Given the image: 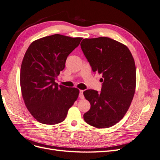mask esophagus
<instances>
[{
  "label": "esophagus",
  "instance_id": "34e87169",
  "mask_svg": "<svg viewBox=\"0 0 160 160\" xmlns=\"http://www.w3.org/2000/svg\"><path fill=\"white\" fill-rule=\"evenodd\" d=\"M79 97L81 99H84V95H83V91H79Z\"/></svg>",
  "mask_w": 160,
  "mask_h": 160
}]
</instances>
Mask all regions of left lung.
Returning a JSON list of instances; mask_svg holds the SVG:
<instances>
[{
    "mask_svg": "<svg viewBox=\"0 0 160 160\" xmlns=\"http://www.w3.org/2000/svg\"><path fill=\"white\" fill-rule=\"evenodd\" d=\"M81 48L93 72L102 75L101 92H83L91 108L84 120L97 128H108L122 119L131 104L136 88V67L125 44L108 37L84 39Z\"/></svg>",
    "mask_w": 160,
    "mask_h": 160,
    "instance_id": "8db88e82",
    "label": "left lung"
}]
</instances>
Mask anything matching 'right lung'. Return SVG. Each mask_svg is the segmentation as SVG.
I'll return each instance as SVG.
<instances>
[{"label":"right lung","mask_w":160,"mask_h":160,"mask_svg":"<svg viewBox=\"0 0 160 160\" xmlns=\"http://www.w3.org/2000/svg\"><path fill=\"white\" fill-rule=\"evenodd\" d=\"M82 38L55 34L32 42L21 66L20 86L28 110L39 122L58 124L78 99L79 90L55 82L69 54Z\"/></svg>","instance_id":"add662e5"}]
</instances>
